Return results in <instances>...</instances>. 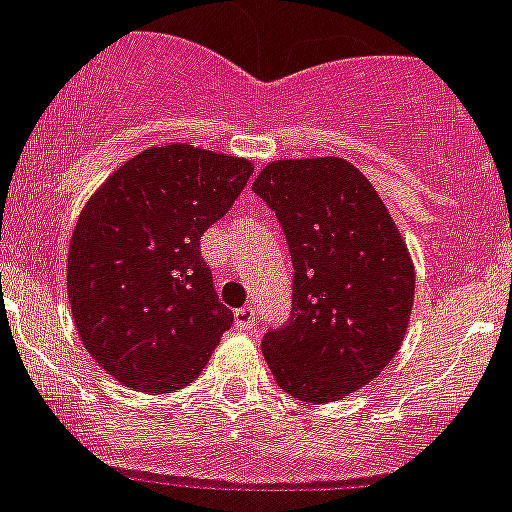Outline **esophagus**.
Here are the masks:
<instances>
[{"label": "esophagus", "mask_w": 512, "mask_h": 512, "mask_svg": "<svg viewBox=\"0 0 512 512\" xmlns=\"http://www.w3.org/2000/svg\"><path fill=\"white\" fill-rule=\"evenodd\" d=\"M234 324H237V330H252L255 327V309L242 306V309L234 311Z\"/></svg>", "instance_id": "1"}]
</instances>
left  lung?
I'll list each match as a JSON object with an SVG mask.
<instances>
[{
  "label": "left lung",
  "mask_w": 512,
  "mask_h": 512,
  "mask_svg": "<svg viewBox=\"0 0 512 512\" xmlns=\"http://www.w3.org/2000/svg\"><path fill=\"white\" fill-rule=\"evenodd\" d=\"M275 211L293 262L291 317L262 337L283 391L337 402L397 355L415 268L376 188L337 157L270 162L252 185Z\"/></svg>",
  "instance_id": "1"
}]
</instances>
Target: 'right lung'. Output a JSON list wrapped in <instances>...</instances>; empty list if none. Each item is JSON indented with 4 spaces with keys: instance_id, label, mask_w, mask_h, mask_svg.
I'll use <instances>...</instances> for the list:
<instances>
[{
    "instance_id": "right-lung-1",
    "label": "right lung",
    "mask_w": 512,
    "mask_h": 512,
    "mask_svg": "<svg viewBox=\"0 0 512 512\" xmlns=\"http://www.w3.org/2000/svg\"><path fill=\"white\" fill-rule=\"evenodd\" d=\"M252 162L190 144L151 146L105 180L69 244L71 314L115 381L167 394L198 373L231 327L201 237L226 216Z\"/></svg>"
}]
</instances>
